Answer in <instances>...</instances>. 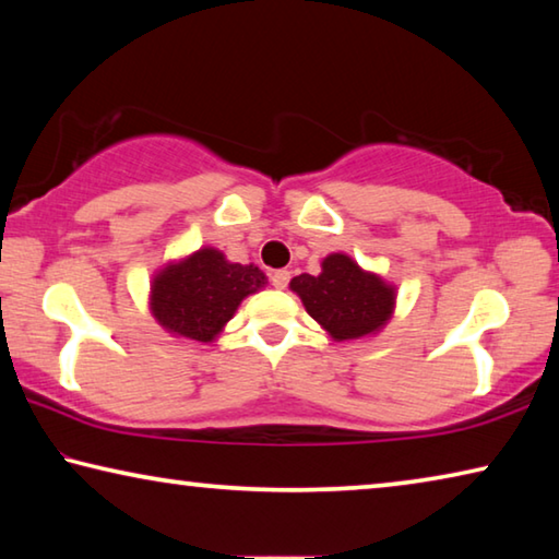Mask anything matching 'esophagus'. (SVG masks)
<instances>
[{
    "instance_id": "34e87169",
    "label": "esophagus",
    "mask_w": 559,
    "mask_h": 559,
    "mask_svg": "<svg viewBox=\"0 0 559 559\" xmlns=\"http://www.w3.org/2000/svg\"><path fill=\"white\" fill-rule=\"evenodd\" d=\"M288 281H290V271H286V269H281V271H273V273H271V283H273V288L283 290V288L288 286Z\"/></svg>"
}]
</instances>
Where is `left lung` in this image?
Listing matches in <instances>:
<instances>
[{"instance_id": "8db88e82", "label": "left lung", "mask_w": 559, "mask_h": 559, "mask_svg": "<svg viewBox=\"0 0 559 559\" xmlns=\"http://www.w3.org/2000/svg\"><path fill=\"white\" fill-rule=\"evenodd\" d=\"M308 316L343 343L380 333L394 313L396 288L372 271L359 269L347 253H330L318 276L300 273L290 281Z\"/></svg>"}]
</instances>
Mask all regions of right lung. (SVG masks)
Returning <instances> with one entry per match:
<instances>
[{"mask_svg": "<svg viewBox=\"0 0 559 559\" xmlns=\"http://www.w3.org/2000/svg\"><path fill=\"white\" fill-rule=\"evenodd\" d=\"M266 286L259 266L226 261L222 251H194L159 269L150 286V310L167 333L212 343L234 318L241 300Z\"/></svg>", "mask_w": 559, "mask_h": 559, "instance_id": "right-lung-1", "label": "right lung"}]
</instances>
